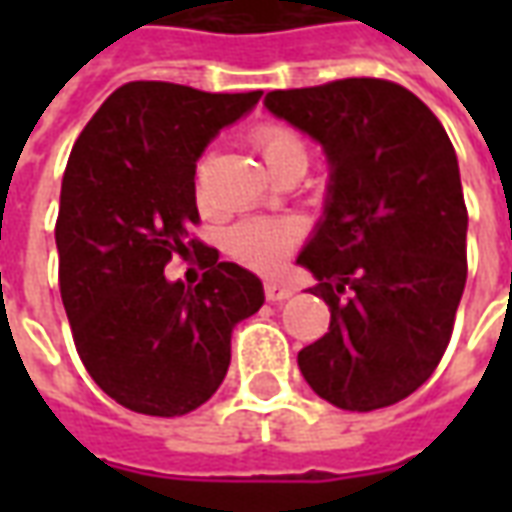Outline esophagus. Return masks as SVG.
Here are the masks:
<instances>
[{"label": "esophagus", "mask_w": 512, "mask_h": 512, "mask_svg": "<svg viewBox=\"0 0 512 512\" xmlns=\"http://www.w3.org/2000/svg\"><path fill=\"white\" fill-rule=\"evenodd\" d=\"M290 296H293V290H290L285 282L268 279L266 282V299L268 301H274V304H277V301H285V299H290Z\"/></svg>", "instance_id": "1"}]
</instances>
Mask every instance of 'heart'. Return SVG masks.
Wrapping results in <instances>:
<instances>
[{
	"label": "heart",
	"instance_id": "1",
	"mask_svg": "<svg viewBox=\"0 0 512 512\" xmlns=\"http://www.w3.org/2000/svg\"><path fill=\"white\" fill-rule=\"evenodd\" d=\"M252 145L257 147L260 158L266 161L271 175L279 178L282 172L307 167V145L296 131H290L282 123H266L255 128ZM205 164L197 167V180L202 178ZM299 244V227L285 222V219H246L230 227L224 238L227 255L238 260L241 266L255 268V271H274Z\"/></svg>",
	"mask_w": 512,
	"mask_h": 512
}]
</instances>
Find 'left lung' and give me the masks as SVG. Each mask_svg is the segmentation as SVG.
<instances>
[{"label": "left lung", "mask_w": 512, "mask_h": 512, "mask_svg": "<svg viewBox=\"0 0 512 512\" xmlns=\"http://www.w3.org/2000/svg\"><path fill=\"white\" fill-rule=\"evenodd\" d=\"M271 115L321 142L329 200L299 266L329 332L299 351L315 395L345 411L392 406L425 384L466 285V202L439 117L386 79L274 90Z\"/></svg>", "instance_id": "1"}]
</instances>
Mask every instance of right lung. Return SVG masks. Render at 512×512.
<instances>
[{
    "label": "right lung",
    "mask_w": 512,
    "mask_h": 512,
    "mask_svg": "<svg viewBox=\"0 0 512 512\" xmlns=\"http://www.w3.org/2000/svg\"><path fill=\"white\" fill-rule=\"evenodd\" d=\"M260 95L128 82L71 150L54 227L62 304L87 373L136 414L200 408L227 376L235 323L263 307L252 271L189 235L197 158ZM189 248L209 266L194 289L163 277Z\"/></svg>",
    "instance_id": "1"
}]
</instances>
